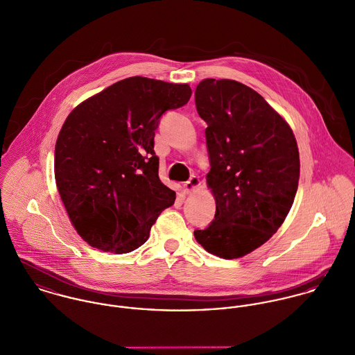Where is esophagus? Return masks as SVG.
<instances>
[{
    "label": "esophagus",
    "instance_id": "obj_1",
    "mask_svg": "<svg viewBox=\"0 0 355 355\" xmlns=\"http://www.w3.org/2000/svg\"><path fill=\"white\" fill-rule=\"evenodd\" d=\"M200 184H201V180H200L197 176H191V179L183 184V191H184L186 194H190V193H193L196 189H198Z\"/></svg>",
    "mask_w": 355,
    "mask_h": 355
}]
</instances>
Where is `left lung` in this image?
Instances as JSON below:
<instances>
[{
  "mask_svg": "<svg viewBox=\"0 0 355 355\" xmlns=\"http://www.w3.org/2000/svg\"><path fill=\"white\" fill-rule=\"evenodd\" d=\"M210 157L206 184L214 220L196 230L207 253L224 259L252 253L284 223L300 182L295 135L268 102L231 79H203L196 89Z\"/></svg>",
  "mask_w": 355,
  "mask_h": 355,
  "instance_id": "obj_1",
  "label": "left lung"
}]
</instances>
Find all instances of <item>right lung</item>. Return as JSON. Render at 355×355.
Segmentation results:
<instances>
[{
	"mask_svg": "<svg viewBox=\"0 0 355 355\" xmlns=\"http://www.w3.org/2000/svg\"><path fill=\"white\" fill-rule=\"evenodd\" d=\"M191 97L187 83L132 76L80 102L55 142L54 178L69 221L92 248H141L176 193L158 178L154 131Z\"/></svg>",
	"mask_w": 355,
	"mask_h": 355,
	"instance_id": "obj_1",
	"label": "right lung"
}]
</instances>
